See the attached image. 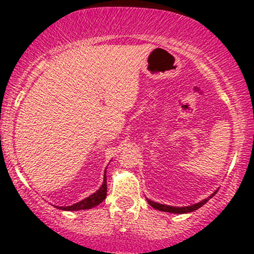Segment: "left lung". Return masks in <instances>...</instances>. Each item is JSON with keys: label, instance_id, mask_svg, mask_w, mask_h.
Instances as JSON below:
<instances>
[{"label": "left lung", "instance_id": "left-lung-1", "mask_svg": "<svg viewBox=\"0 0 254 254\" xmlns=\"http://www.w3.org/2000/svg\"><path fill=\"white\" fill-rule=\"evenodd\" d=\"M215 193H216V191H215ZM215 193H214V194H215ZM214 194H212V195H214ZM212 195H211V196H212ZM211 196H210V198H211ZM207 200H209V198H207V199H204V200L199 201V203L194 204V205H190V206H184V207L182 206V207H176V206L163 205V204H158V203H155V201H152V200H148V199H147L148 204H150V205L152 206L153 209H157V210H160V211L173 212V214H186V212H191V211H194V210H196V209H199V207H201V206H203L204 204H205Z\"/></svg>", "mask_w": 254, "mask_h": 254}]
</instances>
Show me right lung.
<instances>
[{"label":"right lung","instance_id":"add662e5","mask_svg":"<svg viewBox=\"0 0 254 254\" xmlns=\"http://www.w3.org/2000/svg\"><path fill=\"white\" fill-rule=\"evenodd\" d=\"M106 196H107V177H106V173H104L103 184H102V187L96 191V193H93L92 195H89L88 198L83 199V200L78 201V203L73 204V205L61 206L60 209L67 210V211H77V210L92 209V207L99 205V204L106 199Z\"/></svg>","mask_w":254,"mask_h":254}]
</instances>
